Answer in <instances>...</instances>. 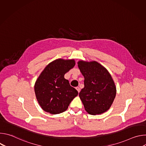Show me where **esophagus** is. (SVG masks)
Wrapping results in <instances>:
<instances>
[{"label":"esophagus","mask_w":146,"mask_h":146,"mask_svg":"<svg viewBox=\"0 0 146 146\" xmlns=\"http://www.w3.org/2000/svg\"><path fill=\"white\" fill-rule=\"evenodd\" d=\"M76 89L77 90V91H78V92L79 93L80 92V88L78 87H77L76 88Z\"/></svg>","instance_id":"1"}]
</instances>
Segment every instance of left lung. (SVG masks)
I'll return each mask as SVG.
<instances>
[{
	"instance_id": "1",
	"label": "left lung",
	"mask_w": 146,
	"mask_h": 146,
	"mask_svg": "<svg viewBox=\"0 0 146 146\" xmlns=\"http://www.w3.org/2000/svg\"><path fill=\"white\" fill-rule=\"evenodd\" d=\"M78 66L84 77V87L79 96L85 110L100 114L111 107L116 95L114 82L108 70L96 61L79 60Z\"/></svg>"
}]
</instances>
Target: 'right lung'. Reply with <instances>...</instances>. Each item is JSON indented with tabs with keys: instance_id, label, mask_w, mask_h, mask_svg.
<instances>
[{
	"instance_id": "add662e5",
	"label": "right lung",
	"mask_w": 146,
	"mask_h": 146,
	"mask_svg": "<svg viewBox=\"0 0 146 146\" xmlns=\"http://www.w3.org/2000/svg\"><path fill=\"white\" fill-rule=\"evenodd\" d=\"M75 65L74 59H58L41 73L35 84L36 99L41 109L52 114L66 111L78 92L71 87L65 74Z\"/></svg>"
}]
</instances>
